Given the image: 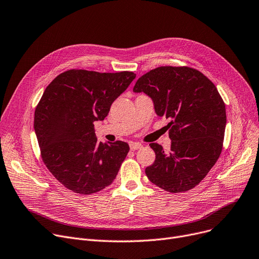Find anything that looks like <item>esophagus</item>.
I'll return each instance as SVG.
<instances>
[{"instance_id":"esophagus-1","label":"esophagus","mask_w":259,"mask_h":259,"mask_svg":"<svg viewBox=\"0 0 259 259\" xmlns=\"http://www.w3.org/2000/svg\"><path fill=\"white\" fill-rule=\"evenodd\" d=\"M143 148V145L141 143H130V149L132 151L138 150V149Z\"/></svg>"}]
</instances>
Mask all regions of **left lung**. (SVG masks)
<instances>
[{
    "label": "left lung",
    "instance_id": "left-lung-1",
    "mask_svg": "<svg viewBox=\"0 0 259 259\" xmlns=\"http://www.w3.org/2000/svg\"><path fill=\"white\" fill-rule=\"evenodd\" d=\"M133 92H144L167 125L171 150L150 147L155 160L145 172L157 187L180 193L198 185L219 159L226 129V106L212 81L193 68L158 67L141 76Z\"/></svg>",
    "mask_w": 259,
    "mask_h": 259
}]
</instances>
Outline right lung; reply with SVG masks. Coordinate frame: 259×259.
<instances>
[{"instance_id": "right-lung-1", "label": "right lung", "mask_w": 259, "mask_h": 259, "mask_svg": "<svg viewBox=\"0 0 259 259\" xmlns=\"http://www.w3.org/2000/svg\"><path fill=\"white\" fill-rule=\"evenodd\" d=\"M137 74L68 70L45 89L34 112V131L44 164L64 187L92 194L111 185L129 152L127 143L98 142L94 121Z\"/></svg>"}]
</instances>
